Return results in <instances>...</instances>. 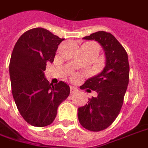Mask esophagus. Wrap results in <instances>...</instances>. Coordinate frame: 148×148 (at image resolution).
Listing matches in <instances>:
<instances>
[{
	"mask_svg": "<svg viewBox=\"0 0 148 148\" xmlns=\"http://www.w3.org/2000/svg\"><path fill=\"white\" fill-rule=\"evenodd\" d=\"M77 91V88H75V87H73V86H71V93L73 94V93H75Z\"/></svg>",
	"mask_w": 148,
	"mask_h": 148,
	"instance_id": "obj_1",
	"label": "esophagus"
}]
</instances>
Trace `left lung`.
<instances>
[{"instance_id":"8db88e82","label":"left lung","mask_w":148,"mask_h":148,"mask_svg":"<svg viewBox=\"0 0 148 148\" xmlns=\"http://www.w3.org/2000/svg\"><path fill=\"white\" fill-rule=\"evenodd\" d=\"M83 39L95 40L105 52L106 66L99 74L91 77L81 86L82 89L96 91L97 96L88 99V103L78 108V120L85 129L101 131L112 124L123 104L130 79L128 55L113 35L98 31Z\"/></svg>"}]
</instances>
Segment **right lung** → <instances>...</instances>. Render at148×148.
<instances>
[{"instance_id":"obj_1","label":"right lung","mask_w":148,"mask_h":148,"mask_svg":"<svg viewBox=\"0 0 148 148\" xmlns=\"http://www.w3.org/2000/svg\"><path fill=\"white\" fill-rule=\"evenodd\" d=\"M63 40L38 27L24 33L13 49L9 63L13 98L22 117L33 126L52 123L59 105L70 94L67 84H50L44 73Z\"/></svg>"}]
</instances>
